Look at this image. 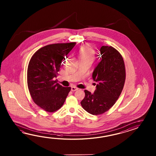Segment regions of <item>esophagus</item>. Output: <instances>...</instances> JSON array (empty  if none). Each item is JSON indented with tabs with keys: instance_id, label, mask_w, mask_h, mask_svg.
<instances>
[{
	"instance_id": "34e87169",
	"label": "esophagus",
	"mask_w": 156,
	"mask_h": 156,
	"mask_svg": "<svg viewBox=\"0 0 156 156\" xmlns=\"http://www.w3.org/2000/svg\"><path fill=\"white\" fill-rule=\"evenodd\" d=\"M79 89L77 87H75V86H72L71 87V91H76L77 90Z\"/></svg>"
}]
</instances>
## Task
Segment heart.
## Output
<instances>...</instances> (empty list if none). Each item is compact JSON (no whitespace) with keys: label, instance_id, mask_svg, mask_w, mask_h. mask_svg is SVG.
<instances>
[{"label":"heart","instance_id":"heart-1","mask_svg":"<svg viewBox=\"0 0 156 156\" xmlns=\"http://www.w3.org/2000/svg\"><path fill=\"white\" fill-rule=\"evenodd\" d=\"M95 51L88 44L83 45L78 52V57L80 61H93L95 57Z\"/></svg>","mask_w":156,"mask_h":156}]
</instances>
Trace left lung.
I'll list each match as a JSON object with an SVG mask.
<instances>
[{
  "mask_svg": "<svg viewBox=\"0 0 156 156\" xmlns=\"http://www.w3.org/2000/svg\"><path fill=\"white\" fill-rule=\"evenodd\" d=\"M101 61L95 68L93 79L98 83L94 93L85 90L81 105L87 112L99 115L114 105L123 90L126 69L123 57L114 47L103 46L99 50Z\"/></svg>",
  "mask_w": 156,
  "mask_h": 156,
  "instance_id": "8db88e82",
  "label": "left lung"
}]
</instances>
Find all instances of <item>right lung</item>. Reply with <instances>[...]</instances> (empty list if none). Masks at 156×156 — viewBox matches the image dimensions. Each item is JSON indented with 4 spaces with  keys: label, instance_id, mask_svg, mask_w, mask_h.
I'll use <instances>...</instances> for the list:
<instances>
[{
    "label": "right lung",
    "instance_id": "1",
    "mask_svg": "<svg viewBox=\"0 0 156 156\" xmlns=\"http://www.w3.org/2000/svg\"><path fill=\"white\" fill-rule=\"evenodd\" d=\"M75 42L47 45L31 57L27 69V84L33 101L48 112H54L63 105L71 90L54 80L62 61L76 44Z\"/></svg>",
    "mask_w": 156,
    "mask_h": 156
}]
</instances>
